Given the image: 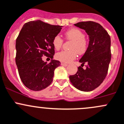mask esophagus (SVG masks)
<instances>
[{"mask_svg":"<svg viewBox=\"0 0 124 124\" xmlns=\"http://www.w3.org/2000/svg\"><path fill=\"white\" fill-rule=\"evenodd\" d=\"M61 65H62V66H64V67H67V66L68 65V64H67V63H63V62H62V63H61Z\"/></svg>","mask_w":124,"mask_h":124,"instance_id":"1","label":"esophagus"}]
</instances>
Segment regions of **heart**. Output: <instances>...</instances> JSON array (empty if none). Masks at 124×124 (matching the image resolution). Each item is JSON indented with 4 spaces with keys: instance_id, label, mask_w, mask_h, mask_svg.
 Listing matches in <instances>:
<instances>
[{
    "instance_id": "heart-1",
    "label": "heart",
    "mask_w": 124,
    "mask_h": 124,
    "mask_svg": "<svg viewBox=\"0 0 124 124\" xmlns=\"http://www.w3.org/2000/svg\"><path fill=\"white\" fill-rule=\"evenodd\" d=\"M85 33L78 29H71L65 32V38L72 41L70 45V50H63L56 54V58L63 63L72 62L77 57V53L83 54L88 48V41L85 38ZM63 39L59 35L55 36L53 39V45L56 50L61 48Z\"/></svg>"
}]
</instances>
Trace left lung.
I'll return each instance as SVG.
<instances>
[{
	"instance_id": "1",
	"label": "left lung",
	"mask_w": 124,
	"mask_h": 124,
	"mask_svg": "<svg viewBox=\"0 0 124 124\" xmlns=\"http://www.w3.org/2000/svg\"><path fill=\"white\" fill-rule=\"evenodd\" d=\"M74 26L84 29L89 35L88 48L80 59L82 67L78 68L76 74L70 76L72 85L84 92H89L98 87L106 78L111 60L110 37L99 23L94 22H82ZM87 64L86 69L82 67Z\"/></svg>"
}]
</instances>
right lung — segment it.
<instances>
[{
  "label": "right lung",
  "mask_w": 124,
  "mask_h": 124,
  "mask_svg": "<svg viewBox=\"0 0 124 124\" xmlns=\"http://www.w3.org/2000/svg\"><path fill=\"white\" fill-rule=\"evenodd\" d=\"M62 27L32 21L25 23L20 32L16 39V62L22 82L29 89L41 91L53 81L54 70L61 62L52 59L47 63L42 57L53 58V39Z\"/></svg>",
  "instance_id": "obj_1"
}]
</instances>
